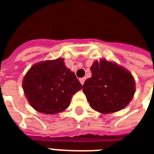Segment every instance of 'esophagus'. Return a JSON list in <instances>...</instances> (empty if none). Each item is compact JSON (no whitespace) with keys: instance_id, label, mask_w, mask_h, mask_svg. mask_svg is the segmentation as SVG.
<instances>
[{"instance_id":"esophagus-1","label":"esophagus","mask_w":154,"mask_h":154,"mask_svg":"<svg viewBox=\"0 0 154 154\" xmlns=\"http://www.w3.org/2000/svg\"><path fill=\"white\" fill-rule=\"evenodd\" d=\"M79 81H80V82H81V84L83 85V83H84V82H85V78H84V77H82V78H80V79H79Z\"/></svg>"}]
</instances>
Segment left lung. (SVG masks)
I'll use <instances>...</instances> for the list:
<instances>
[{
    "label": "left lung",
    "mask_w": 154,
    "mask_h": 154,
    "mask_svg": "<svg viewBox=\"0 0 154 154\" xmlns=\"http://www.w3.org/2000/svg\"><path fill=\"white\" fill-rule=\"evenodd\" d=\"M92 77L82 85L90 106L104 114L116 112L128 106L135 90L134 77L128 70L106 60L94 61Z\"/></svg>",
    "instance_id": "left-lung-1"
}]
</instances>
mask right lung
Listing matches in <instances>:
<instances>
[{
	"label": "right lung",
	"instance_id": "obj_1",
	"mask_svg": "<svg viewBox=\"0 0 154 154\" xmlns=\"http://www.w3.org/2000/svg\"><path fill=\"white\" fill-rule=\"evenodd\" d=\"M82 88L75 73L59 58L35 64L23 80L24 95L30 106L45 114L59 113L70 106L72 95Z\"/></svg>",
	"mask_w": 154,
	"mask_h": 154
}]
</instances>
